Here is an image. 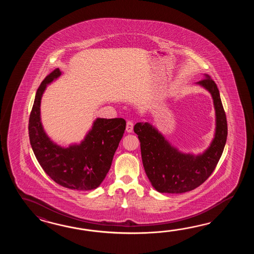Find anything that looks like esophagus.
Listing matches in <instances>:
<instances>
[{"instance_id": "34e87169", "label": "esophagus", "mask_w": 254, "mask_h": 254, "mask_svg": "<svg viewBox=\"0 0 254 254\" xmlns=\"http://www.w3.org/2000/svg\"><path fill=\"white\" fill-rule=\"evenodd\" d=\"M132 129H133V123L130 122V121H128L127 125H126V131L130 133V132H132Z\"/></svg>"}]
</instances>
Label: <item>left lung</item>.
I'll return each mask as SVG.
<instances>
[{
	"label": "left lung",
	"instance_id": "obj_1",
	"mask_svg": "<svg viewBox=\"0 0 254 254\" xmlns=\"http://www.w3.org/2000/svg\"><path fill=\"white\" fill-rule=\"evenodd\" d=\"M195 84L210 92L215 110V132L203 152L193 154L180 151L148 122L134 125L146 175L152 187L162 193H184L199 187L214 171L226 143V115L215 82L205 73L204 79Z\"/></svg>",
	"mask_w": 254,
	"mask_h": 254
}]
</instances>
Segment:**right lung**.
<instances>
[{"instance_id": "right-lung-1", "label": "right lung", "mask_w": 254, "mask_h": 254, "mask_svg": "<svg viewBox=\"0 0 254 254\" xmlns=\"http://www.w3.org/2000/svg\"><path fill=\"white\" fill-rule=\"evenodd\" d=\"M62 74L59 68L54 70L39 86L29 120L30 142L43 171L56 184L74 190L96 189L111 168L126 122L97 118L80 143L64 147L54 142L42 124L41 102L47 85Z\"/></svg>"}]
</instances>
